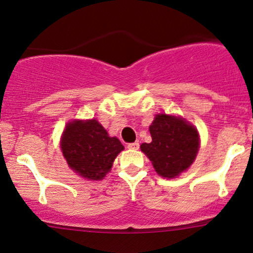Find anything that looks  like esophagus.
<instances>
[{
	"instance_id": "34e87169",
	"label": "esophagus",
	"mask_w": 253,
	"mask_h": 253,
	"mask_svg": "<svg viewBox=\"0 0 253 253\" xmlns=\"http://www.w3.org/2000/svg\"><path fill=\"white\" fill-rule=\"evenodd\" d=\"M129 150H138L139 149V141H134V143H129L127 145Z\"/></svg>"
}]
</instances>
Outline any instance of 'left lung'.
Here are the masks:
<instances>
[{"instance_id": "obj_1", "label": "left lung", "mask_w": 253, "mask_h": 253, "mask_svg": "<svg viewBox=\"0 0 253 253\" xmlns=\"http://www.w3.org/2000/svg\"><path fill=\"white\" fill-rule=\"evenodd\" d=\"M152 141L140 149L159 176L175 178L193 164L200 147L197 129L179 117L158 114L150 126Z\"/></svg>"}]
</instances>
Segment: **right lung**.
I'll list each match as a JSON object with an SVG mask.
<instances>
[{
  "mask_svg": "<svg viewBox=\"0 0 253 253\" xmlns=\"http://www.w3.org/2000/svg\"><path fill=\"white\" fill-rule=\"evenodd\" d=\"M60 149L70 169L91 181H100L110 171L124 150L115 136H109L96 119L74 120L65 126Z\"/></svg>",
  "mask_w": 253,
  "mask_h": 253,
  "instance_id": "right-lung-1",
  "label": "right lung"
}]
</instances>
